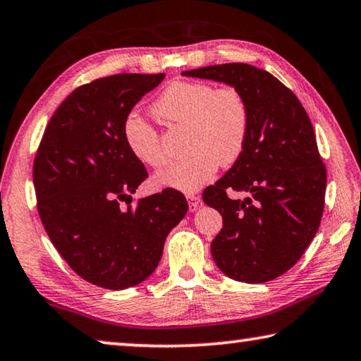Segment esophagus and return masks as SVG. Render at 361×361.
I'll list each match as a JSON object with an SVG mask.
<instances>
[{
  "label": "esophagus",
  "instance_id": "34e87169",
  "mask_svg": "<svg viewBox=\"0 0 361 361\" xmlns=\"http://www.w3.org/2000/svg\"><path fill=\"white\" fill-rule=\"evenodd\" d=\"M186 199H188V202H189V210L191 212H195L199 209V205H200V197L197 194H194V192H188L186 194Z\"/></svg>",
  "mask_w": 361,
  "mask_h": 361
}]
</instances>
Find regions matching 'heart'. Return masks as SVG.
I'll return each mask as SVG.
<instances>
[{"label": "heart", "mask_w": 361, "mask_h": 361, "mask_svg": "<svg viewBox=\"0 0 361 361\" xmlns=\"http://www.w3.org/2000/svg\"><path fill=\"white\" fill-rule=\"evenodd\" d=\"M152 109L166 124L188 127L186 151L191 152L157 172V185L194 192L215 176L221 164L235 162L245 149L252 113L245 94L235 85L176 81L159 95ZM122 133L140 162L149 167L166 162L159 132L142 116H127Z\"/></svg>", "instance_id": "heart-1"}]
</instances>
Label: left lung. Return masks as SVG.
Segmentation results:
<instances>
[{"instance_id": "obj_1", "label": "left lung", "mask_w": 361, "mask_h": 361, "mask_svg": "<svg viewBox=\"0 0 361 361\" xmlns=\"http://www.w3.org/2000/svg\"><path fill=\"white\" fill-rule=\"evenodd\" d=\"M183 75L235 85L252 113L245 149L202 194L223 216L212 242L213 261L237 282L277 279L312 242L325 207L326 167L312 122L286 85L253 65H212ZM231 188L249 197L231 200Z\"/></svg>"}]
</instances>
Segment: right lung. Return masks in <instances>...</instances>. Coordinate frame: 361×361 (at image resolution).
Returning <instances> with one entry per match:
<instances>
[{
	"mask_svg": "<svg viewBox=\"0 0 361 361\" xmlns=\"http://www.w3.org/2000/svg\"><path fill=\"white\" fill-rule=\"evenodd\" d=\"M164 78L121 73L79 85L52 114L36 151V207L49 239L79 277L102 288L148 279L188 212L186 197L172 188L132 205L148 172L122 126Z\"/></svg>",
	"mask_w": 361,
	"mask_h": 361,
	"instance_id": "right-lung-1",
	"label": "right lung"
}]
</instances>
